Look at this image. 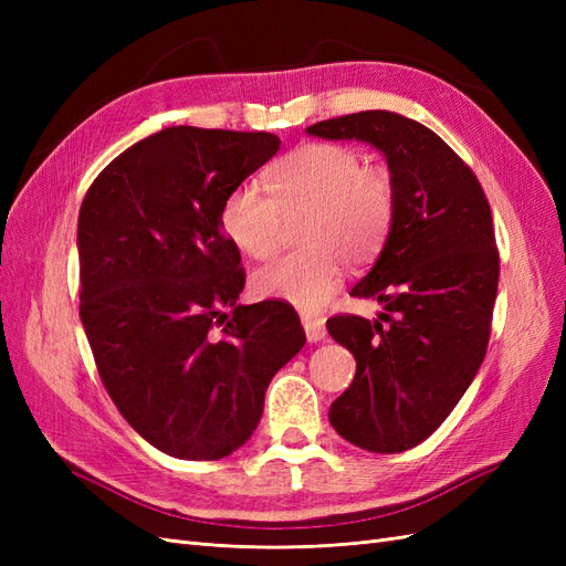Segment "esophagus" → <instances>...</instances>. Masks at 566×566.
Segmentation results:
<instances>
[{
  "instance_id": "34e87169",
  "label": "esophagus",
  "mask_w": 566,
  "mask_h": 566,
  "mask_svg": "<svg viewBox=\"0 0 566 566\" xmlns=\"http://www.w3.org/2000/svg\"><path fill=\"white\" fill-rule=\"evenodd\" d=\"M302 325L310 342H321L325 335H328V331H325V318L318 314H302Z\"/></svg>"
}]
</instances>
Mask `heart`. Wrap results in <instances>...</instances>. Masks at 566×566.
<instances>
[{"mask_svg": "<svg viewBox=\"0 0 566 566\" xmlns=\"http://www.w3.org/2000/svg\"><path fill=\"white\" fill-rule=\"evenodd\" d=\"M269 193L245 184L221 202L219 224L252 260H269L300 224L302 250L252 273L256 297L318 310L337 290L342 264H366L389 233L397 188L389 169L364 165L354 148L310 144L266 172Z\"/></svg>", "mask_w": 566, "mask_h": 566, "instance_id": "b5f03b06", "label": "heart"}]
</instances>
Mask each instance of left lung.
I'll return each mask as SVG.
<instances>
[{
    "label": "left lung",
    "instance_id": "8db88e82",
    "mask_svg": "<svg viewBox=\"0 0 566 566\" xmlns=\"http://www.w3.org/2000/svg\"><path fill=\"white\" fill-rule=\"evenodd\" d=\"M306 132L375 146L397 188L385 248L352 287L382 312L325 323L356 358L328 418L358 449L408 451L449 418L486 356L501 262L489 200L449 144L399 113H352Z\"/></svg>",
    "mask_w": 566,
    "mask_h": 566
}]
</instances>
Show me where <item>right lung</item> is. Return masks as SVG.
I'll return each instance as SVG.
<instances>
[{
  "label": "right lung",
  "instance_id": "1",
  "mask_svg": "<svg viewBox=\"0 0 566 566\" xmlns=\"http://www.w3.org/2000/svg\"><path fill=\"white\" fill-rule=\"evenodd\" d=\"M279 148L269 132L167 127L119 153L82 200L80 318L101 382L172 458L241 449L306 342L281 302L235 304L245 271L219 224L224 198Z\"/></svg>",
  "mask_w": 566,
  "mask_h": 566
}]
</instances>
